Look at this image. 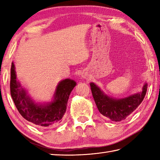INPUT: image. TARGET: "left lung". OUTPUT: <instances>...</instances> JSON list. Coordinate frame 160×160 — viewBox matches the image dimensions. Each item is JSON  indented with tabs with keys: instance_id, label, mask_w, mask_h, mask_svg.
<instances>
[{
	"instance_id": "8db88e82",
	"label": "left lung",
	"mask_w": 160,
	"mask_h": 160,
	"mask_svg": "<svg viewBox=\"0 0 160 160\" xmlns=\"http://www.w3.org/2000/svg\"><path fill=\"white\" fill-rule=\"evenodd\" d=\"M90 88L99 112L112 121H121L134 112L141 104L147 92L148 83L145 82L142 90L120 99L108 96L94 82H90Z\"/></svg>"
}]
</instances>
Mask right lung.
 Returning <instances> with one entry per match:
<instances>
[{
	"label": "right lung",
	"mask_w": 160,
	"mask_h": 160,
	"mask_svg": "<svg viewBox=\"0 0 160 160\" xmlns=\"http://www.w3.org/2000/svg\"><path fill=\"white\" fill-rule=\"evenodd\" d=\"M77 83L73 80H61L56 86L50 102H36L17 78L15 64L10 70V94L19 113L24 118L37 126L48 127L61 123L70 94Z\"/></svg>",
	"instance_id": "right-lung-1"
}]
</instances>
